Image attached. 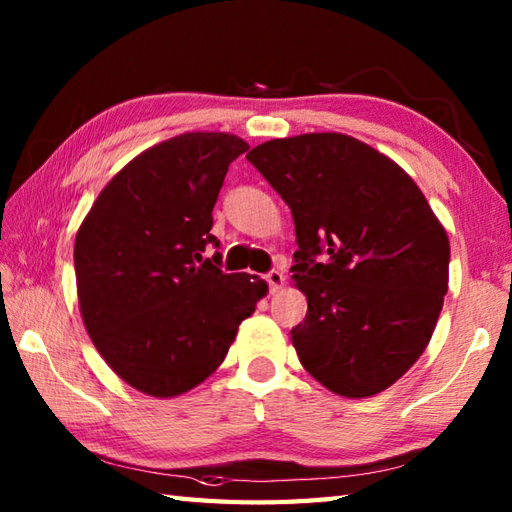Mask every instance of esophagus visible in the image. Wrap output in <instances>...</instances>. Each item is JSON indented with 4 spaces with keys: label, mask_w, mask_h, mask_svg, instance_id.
<instances>
[{
    "label": "esophagus",
    "mask_w": 512,
    "mask_h": 512,
    "mask_svg": "<svg viewBox=\"0 0 512 512\" xmlns=\"http://www.w3.org/2000/svg\"><path fill=\"white\" fill-rule=\"evenodd\" d=\"M266 281L270 286V292H279L286 284V277H284V273H279V270H270V273L266 275Z\"/></svg>",
    "instance_id": "34e87169"
}]
</instances>
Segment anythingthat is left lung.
I'll list each match as a JSON object with an SVG mask.
<instances>
[{"label":"left lung","instance_id":"1","mask_svg":"<svg viewBox=\"0 0 512 512\" xmlns=\"http://www.w3.org/2000/svg\"><path fill=\"white\" fill-rule=\"evenodd\" d=\"M246 158L295 220L290 273L308 299L292 328L301 365L339 396L380 394L436 330L449 290L447 231L409 173L352 136L275 138Z\"/></svg>","mask_w":512,"mask_h":512}]
</instances>
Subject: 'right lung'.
I'll use <instances>...</instances> for the list:
<instances>
[{
    "label": "right lung",
    "mask_w": 512,
    "mask_h": 512,
    "mask_svg": "<svg viewBox=\"0 0 512 512\" xmlns=\"http://www.w3.org/2000/svg\"><path fill=\"white\" fill-rule=\"evenodd\" d=\"M248 143L187 132L145 149L105 184L74 242L79 310L96 350L127 385L173 398L222 365L266 297L257 275H224L211 235L228 165Z\"/></svg>",
    "instance_id": "right-lung-1"
}]
</instances>
